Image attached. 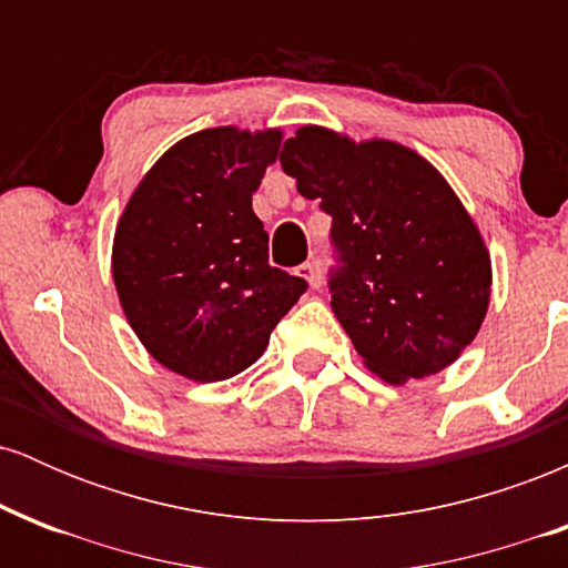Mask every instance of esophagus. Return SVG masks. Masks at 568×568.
<instances>
[{
    "label": "esophagus",
    "instance_id": "obj_1",
    "mask_svg": "<svg viewBox=\"0 0 568 568\" xmlns=\"http://www.w3.org/2000/svg\"><path fill=\"white\" fill-rule=\"evenodd\" d=\"M296 275L302 277L304 283L310 285V288H321V272H317L315 264H302V266H296Z\"/></svg>",
    "mask_w": 568,
    "mask_h": 568
}]
</instances>
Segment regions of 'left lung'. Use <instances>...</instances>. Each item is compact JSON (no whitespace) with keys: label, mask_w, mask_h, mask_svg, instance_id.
<instances>
[{"label":"left lung","mask_w":568,"mask_h":568,"mask_svg":"<svg viewBox=\"0 0 568 568\" xmlns=\"http://www.w3.org/2000/svg\"><path fill=\"white\" fill-rule=\"evenodd\" d=\"M280 165L334 219L331 306L366 368L400 387L452 366L484 325L491 253L438 168L323 125L298 128Z\"/></svg>","instance_id":"8db88e82"}]
</instances>
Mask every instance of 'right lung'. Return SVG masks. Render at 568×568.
<instances>
[{
    "instance_id": "add662e5",
    "label": "right lung",
    "mask_w": 568,
    "mask_h": 568,
    "mask_svg": "<svg viewBox=\"0 0 568 568\" xmlns=\"http://www.w3.org/2000/svg\"><path fill=\"white\" fill-rule=\"evenodd\" d=\"M283 130L207 128L173 143L130 194L112 277L143 349L189 382H224L258 361L306 283L270 266L253 192Z\"/></svg>"
}]
</instances>
